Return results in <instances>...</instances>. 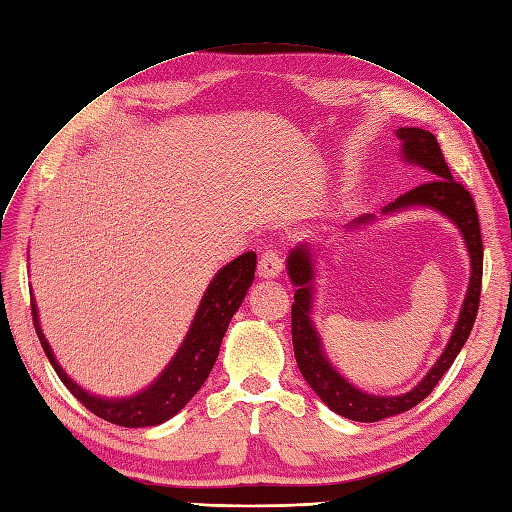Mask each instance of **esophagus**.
<instances>
[{
	"instance_id": "34e87169",
	"label": "esophagus",
	"mask_w": 512,
	"mask_h": 512,
	"mask_svg": "<svg viewBox=\"0 0 512 512\" xmlns=\"http://www.w3.org/2000/svg\"><path fill=\"white\" fill-rule=\"evenodd\" d=\"M282 271V254L278 250H265L258 260V278L273 280Z\"/></svg>"
}]
</instances>
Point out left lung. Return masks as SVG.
<instances>
[{
  "mask_svg": "<svg viewBox=\"0 0 512 512\" xmlns=\"http://www.w3.org/2000/svg\"><path fill=\"white\" fill-rule=\"evenodd\" d=\"M396 137L403 148L405 163L420 165L422 170L428 172L433 181H428L416 189L407 191L405 196L396 198L392 204L383 206V215L403 213L409 209H433L448 217L450 222L459 228L463 243L469 254V284L463 299V306L459 312L457 325L452 329V336L446 344L444 353L439 355L433 368L426 372L422 381L411 388L409 392L400 396H377L359 390L347 377H342L336 366L329 362L325 353L321 334L316 331L312 321V308H314V278H316V247L314 245H297L290 252L286 260L288 278L297 286L295 290V303L290 310V319H293V347L295 359L301 370L303 379L308 381L310 388L316 392L323 403L336 411L338 416L349 418L355 422H379L383 418L398 416V413L409 411L433 392L439 379L446 375V370L457 359L459 351L463 349L465 340L469 338V331L474 327L478 303H480V284H482V237H480V224L478 213L469 191L454 181L448 163L441 155V148L437 144V137L431 131H424L418 127H400L396 129ZM375 224V217L362 215L353 219L347 232L368 228Z\"/></svg>",
  "mask_w": 512,
  "mask_h": 512,
  "instance_id": "8db88e82",
  "label": "left lung"
}]
</instances>
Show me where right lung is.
<instances>
[{"mask_svg": "<svg viewBox=\"0 0 512 512\" xmlns=\"http://www.w3.org/2000/svg\"><path fill=\"white\" fill-rule=\"evenodd\" d=\"M254 271L256 252H245L215 273L209 288L204 290L196 316H193L187 336L181 342V347H178L176 355L148 388L133 396H96L68 377L64 368L58 364V359H55L51 344L43 334V327H40L38 321L36 301L32 297L34 327L53 370L58 372L62 383L73 392L79 403L86 405V409H90L94 416L127 428L157 426L176 416L196 396L206 377L211 375L232 316L239 310L247 295V288L254 282Z\"/></svg>", "mask_w": 512, "mask_h": 512, "instance_id": "obj_1", "label": "right lung"}]
</instances>
